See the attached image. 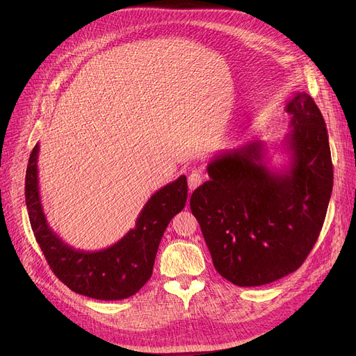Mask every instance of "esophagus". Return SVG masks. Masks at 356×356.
Here are the masks:
<instances>
[{"label": "esophagus", "instance_id": "1", "mask_svg": "<svg viewBox=\"0 0 356 356\" xmlns=\"http://www.w3.org/2000/svg\"><path fill=\"white\" fill-rule=\"evenodd\" d=\"M188 181H189V189L191 191H195L196 188H199V186L202 184L203 181V175L200 172H192L188 177Z\"/></svg>", "mask_w": 356, "mask_h": 356}]
</instances>
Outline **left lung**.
<instances>
[{
  "label": "left lung",
  "instance_id": "1",
  "mask_svg": "<svg viewBox=\"0 0 356 356\" xmlns=\"http://www.w3.org/2000/svg\"><path fill=\"white\" fill-rule=\"evenodd\" d=\"M290 131L282 141L289 164L268 165L263 141L209 161V180L192 193L216 271L232 284L255 287L300 267L323 227L333 188L327 129L306 92L287 102Z\"/></svg>",
  "mask_w": 356,
  "mask_h": 356
}]
</instances>
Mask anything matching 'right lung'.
I'll list each match as a JSON object with an SVG mask.
<instances>
[{
  "mask_svg": "<svg viewBox=\"0 0 356 356\" xmlns=\"http://www.w3.org/2000/svg\"><path fill=\"white\" fill-rule=\"evenodd\" d=\"M39 143L29 159L26 204L31 229L51 271L72 291L97 300H122L134 296L153 274L161 236L188 199V180L177 177L147 200L136 227L118 242L99 251L76 250L56 234L47 222L39 191Z\"/></svg>",
  "mask_w": 356,
  "mask_h": 356,
  "instance_id": "right-lung-1",
  "label": "right lung"
}]
</instances>
